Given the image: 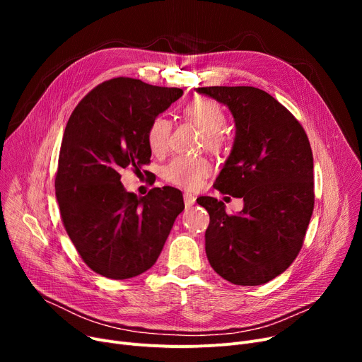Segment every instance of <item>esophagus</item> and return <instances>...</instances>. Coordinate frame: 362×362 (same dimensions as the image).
<instances>
[{
  "label": "esophagus",
  "instance_id": "esophagus-1",
  "mask_svg": "<svg viewBox=\"0 0 362 362\" xmlns=\"http://www.w3.org/2000/svg\"><path fill=\"white\" fill-rule=\"evenodd\" d=\"M195 197L192 195V194H185L183 195V201H185V205H186V208H191L194 204H195Z\"/></svg>",
  "mask_w": 362,
  "mask_h": 362
}]
</instances>
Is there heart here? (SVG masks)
Returning <instances> with one entry per match:
<instances>
[{"label": "heart", "instance_id": "1", "mask_svg": "<svg viewBox=\"0 0 362 362\" xmlns=\"http://www.w3.org/2000/svg\"><path fill=\"white\" fill-rule=\"evenodd\" d=\"M183 114L187 120H191L204 132V144L208 149L214 152L224 149L226 136L221 133V129L226 123V114L218 103L210 98H197L183 108ZM170 133L171 123L165 117L157 116L151 122L146 139L149 149L154 154H163L167 151ZM211 163L206 158L176 157L164 167L163 176L171 185L183 187L186 191H197L211 175Z\"/></svg>", "mask_w": 362, "mask_h": 362}]
</instances>
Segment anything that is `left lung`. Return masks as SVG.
I'll use <instances>...</instances> for the list:
<instances>
[{
	"instance_id": "1",
	"label": "left lung",
	"mask_w": 362,
	"mask_h": 362,
	"mask_svg": "<svg viewBox=\"0 0 362 362\" xmlns=\"http://www.w3.org/2000/svg\"><path fill=\"white\" fill-rule=\"evenodd\" d=\"M229 107L236 136L216 179L221 194L243 199L229 216L211 197L198 201L210 214L205 252L227 281L258 286L298 257L314 210V161L305 130L270 93L254 86L198 88Z\"/></svg>"
}]
</instances>
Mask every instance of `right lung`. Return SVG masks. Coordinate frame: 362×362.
Returning a JSON list of instances; mask_svg holds the SVG:
<instances>
[{
    "label": "right lung",
    "mask_w": 362,
    "mask_h": 362,
    "mask_svg": "<svg viewBox=\"0 0 362 362\" xmlns=\"http://www.w3.org/2000/svg\"><path fill=\"white\" fill-rule=\"evenodd\" d=\"M183 95L179 88L114 78L93 88L67 122L55 176L66 232L90 270L123 280L156 264L185 204L164 186L138 198L120 171L149 163L146 132Z\"/></svg>",
    "instance_id": "obj_1"
}]
</instances>
